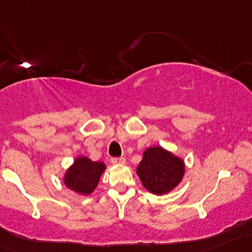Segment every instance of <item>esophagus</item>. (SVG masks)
<instances>
[{
    "label": "esophagus",
    "mask_w": 252,
    "mask_h": 252,
    "mask_svg": "<svg viewBox=\"0 0 252 252\" xmlns=\"http://www.w3.org/2000/svg\"><path fill=\"white\" fill-rule=\"evenodd\" d=\"M111 162L113 165H123L126 164V159L124 158H112Z\"/></svg>",
    "instance_id": "obj_1"
}]
</instances>
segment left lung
Instances as JSON below:
<instances>
[{"label":"left lung","mask_w":252,"mask_h":252,"mask_svg":"<svg viewBox=\"0 0 252 252\" xmlns=\"http://www.w3.org/2000/svg\"><path fill=\"white\" fill-rule=\"evenodd\" d=\"M185 172L184 161L160 146L149 147L136 168L143 187L156 195L170 192L181 183Z\"/></svg>","instance_id":"left-lung-1"}]
</instances>
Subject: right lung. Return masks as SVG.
I'll list each match as a JSON object with an SVG mask.
<instances>
[{
	"label": "right lung",
	"mask_w": 252,
	"mask_h": 252,
	"mask_svg": "<svg viewBox=\"0 0 252 252\" xmlns=\"http://www.w3.org/2000/svg\"><path fill=\"white\" fill-rule=\"evenodd\" d=\"M104 162L92 161L87 157L76 158L64 175V184L80 195H90L94 191L100 176L105 171Z\"/></svg>",
	"instance_id": "right-lung-1"
}]
</instances>
